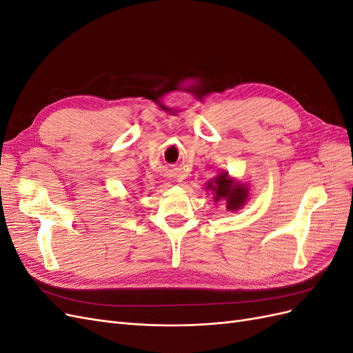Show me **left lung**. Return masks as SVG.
I'll return each mask as SVG.
<instances>
[{
	"instance_id": "obj_1",
	"label": "left lung",
	"mask_w": 353,
	"mask_h": 353,
	"mask_svg": "<svg viewBox=\"0 0 353 353\" xmlns=\"http://www.w3.org/2000/svg\"><path fill=\"white\" fill-rule=\"evenodd\" d=\"M206 191H210L213 194L215 203L225 200L228 212L240 210L249 200L250 191L249 185L241 181L230 176L228 172H221L215 178L209 179L206 183Z\"/></svg>"
}]
</instances>
